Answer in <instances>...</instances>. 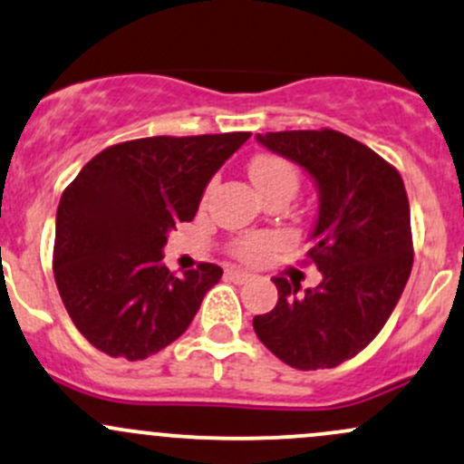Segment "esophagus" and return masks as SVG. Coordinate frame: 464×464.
Listing matches in <instances>:
<instances>
[{
    "instance_id": "esophagus-1",
    "label": "esophagus",
    "mask_w": 464,
    "mask_h": 464,
    "mask_svg": "<svg viewBox=\"0 0 464 464\" xmlns=\"http://www.w3.org/2000/svg\"><path fill=\"white\" fill-rule=\"evenodd\" d=\"M227 277L233 279L236 284H246V282H251L253 275L242 271V268H227Z\"/></svg>"
}]
</instances>
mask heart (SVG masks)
Here are the masks:
<instances>
[{
  "mask_svg": "<svg viewBox=\"0 0 464 464\" xmlns=\"http://www.w3.org/2000/svg\"><path fill=\"white\" fill-rule=\"evenodd\" d=\"M248 176H251L257 191L273 189V187H288V189L295 191L299 182L297 169L288 160H284V158L271 154L253 158L251 165H248ZM266 237H246V240L236 244V256L253 259L266 248Z\"/></svg>",
  "mask_w": 464,
  "mask_h": 464,
  "instance_id": "1",
  "label": "heart"
}]
</instances>
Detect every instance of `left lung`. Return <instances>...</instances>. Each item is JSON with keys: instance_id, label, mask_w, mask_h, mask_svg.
Returning a JSON list of instances; mask_svg holds the SVG:
<instances>
[{"instance_id": "left-lung-1", "label": "left lung", "mask_w": 464, "mask_h": 464, "mask_svg": "<svg viewBox=\"0 0 464 464\" xmlns=\"http://www.w3.org/2000/svg\"><path fill=\"white\" fill-rule=\"evenodd\" d=\"M302 167L317 189L308 257L322 282L302 293L275 277L277 304L253 319L259 341L297 370L337 368L381 333L411 271L403 178L363 142L334 130L256 136Z\"/></svg>"}]
</instances>
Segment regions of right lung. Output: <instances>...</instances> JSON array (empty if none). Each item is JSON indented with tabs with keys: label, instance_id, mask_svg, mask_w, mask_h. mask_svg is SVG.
Listing matches in <instances>:
<instances>
[{
	"label": "right lung",
	"instance_id": "right-lung-1",
	"mask_svg": "<svg viewBox=\"0 0 464 464\" xmlns=\"http://www.w3.org/2000/svg\"><path fill=\"white\" fill-rule=\"evenodd\" d=\"M248 131L151 136L96 154L63 191L54 279L63 306L94 348L127 361L160 353L189 328L218 264L178 275L162 264L169 231L189 222L208 180Z\"/></svg>",
	"mask_w": 464,
	"mask_h": 464
}]
</instances>
